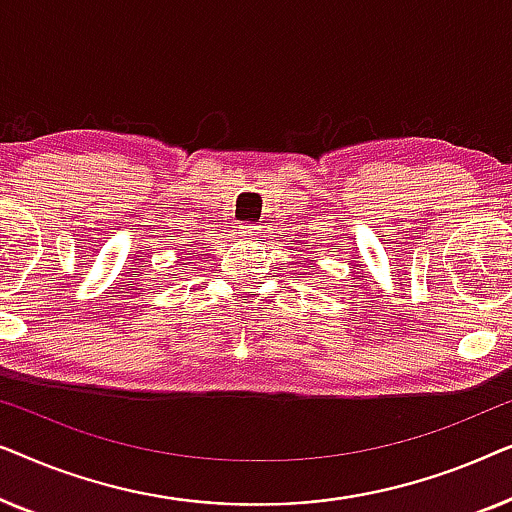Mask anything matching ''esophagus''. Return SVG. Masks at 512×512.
<instances>
[{"instance_id": "esophagus-1", "label": "esophagus", "mask_w": 512, "mask_h": 512, "mask_svg": "<svg viewBox=\"0 0 512 512\" xmlns=\"http://www.w3.org/2000/svg\"><path fill=\"white\" fill-rule=\"evenodd\" d=\"M242 233L244 237H249V240H256V242L263 240V230L258 223H247V226H242Z\"/></svg>"}]
</instances>
